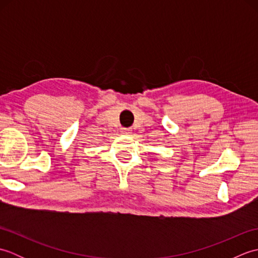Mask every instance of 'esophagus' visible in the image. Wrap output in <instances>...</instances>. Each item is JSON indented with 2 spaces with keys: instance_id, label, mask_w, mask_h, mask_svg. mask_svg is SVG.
Listing matches in <instances>:
<instances>
[{
  "instance_id": "esophagus-1",
  "label": "esophagus",
  "mask_w": 258,
  "mask_h": 258,
  "mask_svg": "<svg viewBox=\"0 0 258 258\" xmlns=\"http://www.w3.org/2000/svg\"><path fill=\"white\" fill-rule=\"evenodd\" d=\"M120 133L125 134V135H130V134H132V130H131V128H122V130H120Z\"/></svg>"
}]
</instances>
